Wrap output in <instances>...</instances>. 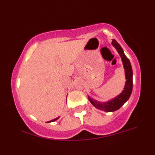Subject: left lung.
Listing matches in <instances>:
<instances>
[{
	"mask_svg": "<svg viewBox=\"0 0 155 155\" xmlns=\"http://www.w3.org/2000/svg\"><path fill=\"white\" fill-rule=\"evenodd\" d=\"M111 44L114 47L115 49H117V51H118L119 54L120 55L121 58H122V63H123L126 79L124 90H122V92H121L120 95H117V97L111 99V100L106 101V102L97 101L88 95L89 101L95 108L107 112L115 111L122 107L124 103L129 99L133 90V70L132 67H131V64L130 63V60L125 56L123 49L121 47L120 44L116 41V40L113 39Z\"/></svg>",
	"mask_w": 155,
	"mask_h": 155,
	"instance_id": "obj_1",
	"label": "left lung"
}]
</instances>
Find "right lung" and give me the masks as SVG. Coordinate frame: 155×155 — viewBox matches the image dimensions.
Masks as SVG:
<instances>
[{
	"label": "right lung",
	"instance_id": "add662e5",
	"mask_svg": "<svg viewBox=\"0 0 155 155\" xmlns=\"http://www.w3.org/2000/svg\"><path fill=\"white\" fill-rule=\"evenodd\" d=\"M60 118V117H58V118H56V119H54V120H50V121H49V122H54V121H56L57 120H58V119Z\"/></svg>",
	"mask_w": 155,
	"mask_h": 155
}]
</instances>
